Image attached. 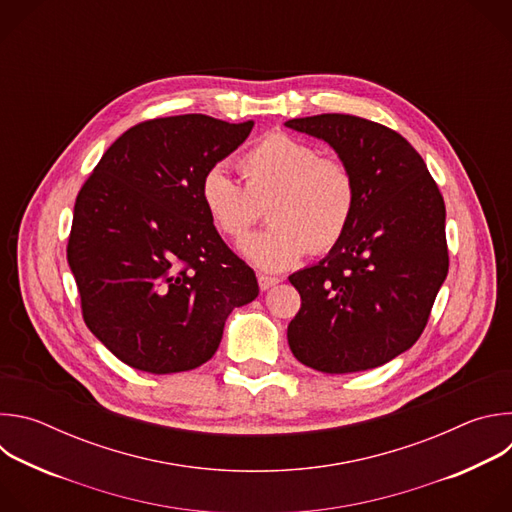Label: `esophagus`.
Wrapping results in <instances>:
<instances>
[{"instance_id": "34e87169", "label": "esophagus", "mask_w": 512, "mask_h": 512, "mask_svg": "<svg viewBox=\"0 0 512 512\" xmlns=\"http://www.w3.org/2000/svg\"><path fill=\"white\" fill-rule=\"evenodd\" d=\"M257 281H259V289L261 291H267V289H271L273 285H277L281 279L279 277H271V275H257Z\"/></svg>"}]
</instances>
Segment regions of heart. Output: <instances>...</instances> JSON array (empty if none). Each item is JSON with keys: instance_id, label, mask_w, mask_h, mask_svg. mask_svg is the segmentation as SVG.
<instances>
[{"instance_id": "obj_1", "label": "heart", "mask_w": 512, "mask_h": 512, "mask_svg": "<svg viewBox=\"0 0 512 512\" xmlns=\"http://www.w3.org/2000/svg\"><path fill=\"white\" fill-rule=\"evenodd\" d=\"M245 186L223 164L200 180L202 206L216 231L241 239L257 223L261 206L271 221L241 243V253L263 271L294 267L314 251L336 247L356 210L352 170L320 158L316 145L283 131L259 139L241 158Z\"/></svg>"}]
</instances>
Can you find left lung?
Masks as SVG:
<instances>
[{
	"instance_id": "left-lung-1",
	"label": "left lung",
	"mask_w": 512,
	"mask_h": 512,
	"mask_svg": "<svg viewBox=\"0 0 512 512\" xmlns=\"http://www.w3.org/2000/svg\"><path fill=\"white\" fill-rule=\"evenodd\" d=\"M285 127L326 141L356 180L342 241L289 275L302 298L289 348L320 373L377 369L417 342L448 275L444 198L413 145L385 125L324 113Z\"/></svg>"
}]
</instances>
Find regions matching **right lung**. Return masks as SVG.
Masks as SVG:
<instances>
[{
    "label": "right lung",
    "instance_id": "right-lung-1",
    "mask_svg": "<svg viewBox=\"0 0 512 512\" xmlns=\"http://www.w3.org/2000/svg\"><path fill=\"white\" fill-rule=\"evenodd\" d=\"M253 121L208 115L127 129L81 188L66 257L89 330L152 375L212 358L235 308L259 285L218 235L200 200L204 172L233 154Z\"/></svg>",
    "mask_w": 512,
    "mask_h": 512
}]
</instances>
